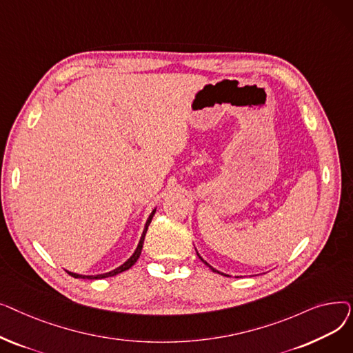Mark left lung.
<instances>
[{
	"label": "left lung",
	"instance_id": "obj_1",
	"mask_svg": "<svg viewBox=\"0 0 353 353\" xmlns=\"http://www.w3.org/2000/svg\"><path fill=\"white\" fill-rule=\"evenodd\" d=\"M197 256H199V257H200V254H199V253H197ZM200 259H201V257H200ZM201 262H203V263H205V265H208V266H209V268H210V269H212V270H213V272H217V273H220V274H225V273H221V272H219V270H216V269H213V268H212V266H210V265H209V263H208V262H206V261H203V259H201ZM225 276H228V274H225Z\"/></svg>",
	"mask_w": 353,
	"mask_h": 353
}]
</instances>
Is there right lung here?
<instances>
[{
    "label": "right lung",
    "mask_w": 353,
    "mask_h": 353,
    "mask_svg": "<svg viewBox=\"0 0 353 353\" xmlns=\"http://www.w3.org/2000/svg\"><path fill=\"white\" fill-rule=\"evenodd\" d=\"M154 213H156V209L152 212V214L148 216V219H147V221H145V226H144L143 234H141V237H140V242H139V245H137V249L134 250V253H133L132 256H130V259H127V262H124L121 266H119L117 269L111 270V272L101 273V274H96V276H84V274H77V273H72V272H68V270H67V273L71 274L72 277H76V279H79V277H81V279H104V277H111V276H116V274H119V273H121V272H124V270H128L130 268H132V266L137 262V259L140 257V253H141V249H143V243H144V236H145V233H147L148 225L152 223V219H153Z\"/></svg>",
    "instance_id": "right-lung-1"
}]
</instances>
